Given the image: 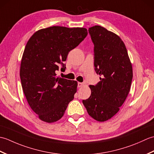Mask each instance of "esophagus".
Instances as JSON below:
<instances>
[{
  "label": "esophagus",
  "instance_id": "obj_1",
  "mask_svg": "<svg viewBox=\"0 0 154 154\" xmlns=\"http://www.w3.org/2000/svg\"><path fill=\"white\" fill-rule=\"evenodd\" d=\"M83 86V83H80V82L78 83V87L80 88V87H82Z\"/></svg>",
  "mask_w": 154,
  "mask_h": 154
}]
</instances>
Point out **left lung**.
I'll list each match as a JSON object with an SVG mask.
<instances>
[{"mask_svg": "<svg viewBox=\"0 0 154 154\" xmlns=\"http://www.w3.org/2000/svg\"><path fill=\"white\" fill-rule=\"evenodd\" d=\"M94 44V65L100 81L89 85L91 96L83 103L88 114L104 122L119 112L129 93L132 66L120 38L100 26L89 28Z\"/></svg>", "mask_w": 154, "mask_h": 154, "instance_id": "8db88e82", "label": "left lung"}]
</instances>
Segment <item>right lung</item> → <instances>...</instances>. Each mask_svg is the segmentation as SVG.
I'll return each mask as SVG.
<instances>
[{
    "label": "right lung",
    "instance_id": "1",
    "mask_svg": "<svg viewBox=\"0 0 154 154\" xmlns=\"http://www.w3.org/2000/svg\"><path fill=\"white\" fill-rule=\"evenodd\" d=\"M85 28L51 26L35 32L23 53L20 76L30 108L45 122L63 116L77 92V82L56 77L60 65L65 70L67 55L87 35Z\"/></svg>",
    "mask_w": 154,
    "mask_h": 154
}]
</instances>
